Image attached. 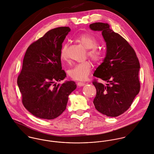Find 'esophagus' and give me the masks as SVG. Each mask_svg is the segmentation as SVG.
<instances>
[{
  "label": "esophagus",
  "mask_w": 154,
  "mask_h": 154,
  "mask_svg": "<svg viewBox=\"0 0 154 154\" xmlns=\"http://www.w3.org/2000/svg\"><path fill=\"white\" fill-rule=\"evenodd\" d=\"M77 84V85L80 86V87H82V86L85 85V83H83V82H78Z\"/></svg>",
  "instance_id": "esophagus-1"
}]
</instances>
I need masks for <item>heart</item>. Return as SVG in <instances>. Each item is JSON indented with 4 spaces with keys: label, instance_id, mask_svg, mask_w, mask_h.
I'll return each mask as SVG.
<instances>
[{
    "label": "heart",
    "instance_id": "1",
    "mask_svg": "<svg viewBox=\"0 0 154 154\" xmlns=\"http://www.w3.org/2000/svg\"><path fill=\"white\" fill-rule=\"evenodd\" d=\"M77 40L81 43L85 48L88 50V55L94 62L99 63L102 60L104 52L97 47L99 42L97 39L92 35L82 34L80 35ZM60 58L63 61H66L68 59V44L63 45L60 51ZM92 69L91 63L87 61L84 63L75 65L69 71V76L74 80L84 81L89 75Z\"/></svg>",
    "mask_w": 154,
    "mask_h": 154
}]
</instances>
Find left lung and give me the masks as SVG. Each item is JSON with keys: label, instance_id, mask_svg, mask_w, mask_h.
Returning <instances> with one entry per match:
<instances>
[{"label": "left lung", "instance_id": "8db88e82", "mask_svg": "<svg viewBox=\"0 0 154 154\" xmlns=\"http://www.w3.org/2000/svg\"><path fill=\"white\" fill-rule=\"evenodd\" d=\"M91 30L102 31L107 51L103 62L93 75L107 82H93L96 88L93 103L97 111L109 117H116L131 106L140 91V64L136 52L128 42L110 28L108 23L90 25Z\"/></svg>", "mask_w": 154, "mask_h": 154}]
</instances>
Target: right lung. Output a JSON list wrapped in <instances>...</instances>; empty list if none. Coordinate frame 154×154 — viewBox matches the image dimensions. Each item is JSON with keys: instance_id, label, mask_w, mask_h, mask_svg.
<instances>
[{"instance_id": "obj_1", "label": "right lung", "mask_w": 154, "mask_h": 154, "mask_svg": "<svg viewBox=\"0 0 154 154\" xmlns=\"http://www.w3.org/2000/svg\"><path fill=\"white\" fill-rule=\"evenodd\" d=\"M70 30L67 26L52 29L31 44L25 52L17 85L23 105L37 118L58 117L66 109L69 95L76 88L73 81L55 83L66 77L60 51Z\"/></svg>"}]
</instances>
